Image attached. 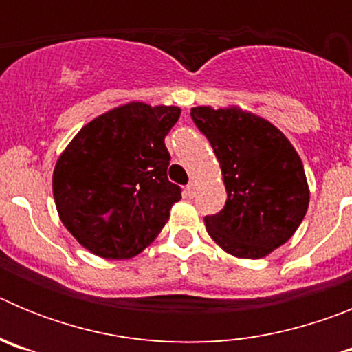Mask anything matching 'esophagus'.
Masks as SVG:
<instances>
[{"instance_id":"1","label":"esophagus","mask_w":352,"mask_h":352,"mask_svg":"<svg viewBox=\"0 0 352 352\" xmlns=\"http://www.w3.org/2000/svg\"><path fill=\"white\" fill-rule=\"evenodd\" d=\"M186 195H188V197H194L195 195V183L194 182H190L188 185H186Z\"/></svg>"}]
</instances>
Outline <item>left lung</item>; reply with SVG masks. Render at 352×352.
<instances>
[{
  "instance_id": "left-lung-1",
  "label": "left lung",
  "mask_w": 352,
  "mask_h": 352,
  "mask_svg": "<svg viewBox=\"0 0 352 352\" xmlns=\"http://www.w3.org/2000/svg\"><path fill=\"white\" fill-rule=\"evenodd\" d=\"M195 126L219 158L227 201L204 217L211 238L234 257L261 259L291 238L309 208L296 149L270 121L238 107H194Z\"/></svg>"
}]
</instances>
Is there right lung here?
I'll use <instances>...</instances> for the list:
<instances>
[{
    "instance_id": "obj_1",
    "label": "right lung",
    "mask_w": 352,
    "mask_h": 352,
    "mask_svg": "<svg viewBox=\"0 0 352 352\" xmlns=\"http://www.w3.org/2000/svg\"><path fill=\"white\" fill-rule=\"evenodd\" d=\"M179 114L174 105H121L82 126L56 162L61 222L95 256H138L169 220L182 188L167 178L164 139Z\"/></svg>"
}]
</instances>
